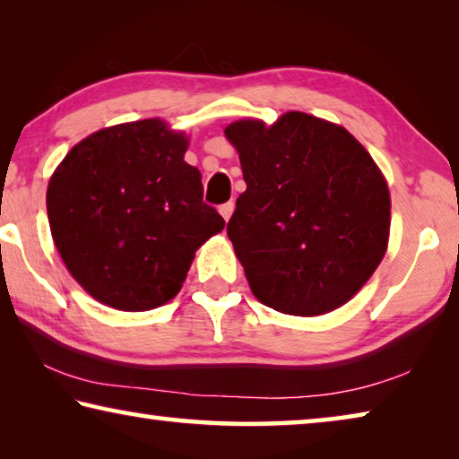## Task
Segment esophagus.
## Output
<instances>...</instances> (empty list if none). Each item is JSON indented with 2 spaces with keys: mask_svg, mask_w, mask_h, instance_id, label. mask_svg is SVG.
<instances>
[{
  "mask_svg": "<svg viewBox=\"0 0 459 459\" xmlns=\"http://www.w3.org/2000/svg\"><path fill=\"white\" fill-rule=\"evenodd\" d=\"M232 211H235V204H232V202H227V204H222L221 208H219V212L222 214V219L224 221H229L230 216H232Z\"/></svg>",
  "mask_w": 459,
  "mask_h": 459,
  "instance_id": "34e87169",
  "label": "esophagus"
}]
</instances>
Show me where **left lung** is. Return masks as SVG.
<instances>
[{"label": "left lung", "mask_w": 459, "mask_h": 459, "mask_svg": "<svg viewBox=\"0 0 459 459\" xmlns=\"http://www.w3.org/2000/svg\"><path fill=\"white\" fill-rule=\"evenodd\" d=\"M224 137L247 184L227 232L255 298L304 317L344 306L380 265L391 232V194L367 147L301 111L271 126L232 121Z\"/></svg>", "instance_id": "1"}]
</instances>
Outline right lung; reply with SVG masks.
<instances>
[{
  "mask_svg": "<svg viewBox=\"0 0 459 459\" xmlns=\"http://www.w3.org/2000/svg\"><path fill=\"white\" fill-rule=\"evenodd\" d=\"M190 139L164 119L99 129L76 143L46 190L50 232L76 283L121 312L174 299L198 248L224 229L202 202Z\"/></svg>",
  "mask_w": 459,
  "mask_h": 459,
  "instance_id": "right-lung-1",
  "label": "right lung"
}]
</instances>
